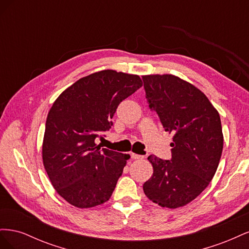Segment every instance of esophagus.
Wrapping results in <instances>:
<instances>
[{
    "instance_id": "obj_1",
    "label": "esophagus",
    "mask_w": 249,
    "mask_h": 249,
    "mask_svg": "<svg viewBox=\"0 0 249 249\" xmlns=\"http://www.w3.org/2000/svg\"><path fill=\"white\" fill-rule=\"evenodd\" d=\"M131 158L133 160H139V159H143V156H141V155H137V154H134V153H132L131 154Z\"/></svg>"
}]
</instances>
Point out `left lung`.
I'll use <instances>...</instances> for the list:
<instances>
[{
	"instance_id": "obj_1",
	"label": "left lung",
	"mask_w": 249,
	"mask_h": 249,
	"mask_svg": "<svg viewBox=\"0 0 249 249\" xmlns=\"http://www.w3.org/2000/svg\"><path fill=\"white\" fill-rule=\"evenodd\" d=\"M142 80L149 108L173 134L170 160L147 158L154 173L143 191L163 208L183 207L206 189L217 170L223 148L219 113L198 88L173 74Z\"/></svg>"
}]
</instances>
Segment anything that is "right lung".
<instances>
[{
  "label": "right lung",
  "instance_id": "right-lung-1",
  "mask_svg": "<svg viewBox=\"0 0 249 249\" xmlns=\"http://www.w3.org/2000/svg\"><path fill=\"white\" fill-rule=\"evenodd\" d=\"M142 86L137 74L106 70L66 88L48 114L43 166L53 187L71 205L92 208L111 197L130 155L101 148L120 102Z\"/></svg>",
  "mask_w": 249,
  "mask_h": 249
}]
</instances>
